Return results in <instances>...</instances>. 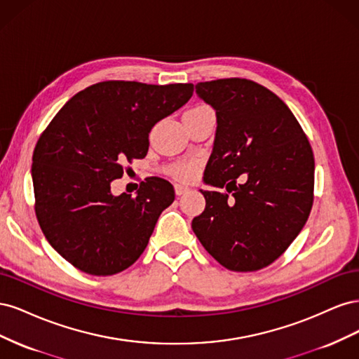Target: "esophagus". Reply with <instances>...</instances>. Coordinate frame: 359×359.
<instances>
[{"instance_id":"34e87169","label":"esophagus","mask_w":359,"mask_h":359,"mask_svg":"<svg viewBox=\"0 0 359 359\" xmlns=\"http://www.w3.org/2000/svg\"><path fill=\"white\" fill-rule=\"evenodd\" d=\"M187 191H189V187H187V186H184V184H175V193H177V196H181V194L187 193Z\"/></svg>"}]
</instances>
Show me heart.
<instances>
[{"instance_id": "heart-1", "label": "heart", "mask_w": 359, "mask_h": 359, "mask_svg": "<svg viewBox=\"0 0 359 359\" xmlns=\"http://www.w3.org/2000/svg\"><path fill=\"white\" fill-rule=\"evenodd\" d=\"M201 111H210V107L208 106H196V107H193V109H190L189 112H201ZM196 170H198V165L194 161H181L170 168L172 175L175 178H180V180L193 178Z\"/></svg>"}]
</instances>
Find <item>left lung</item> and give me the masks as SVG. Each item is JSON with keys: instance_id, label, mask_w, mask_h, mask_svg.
Returning <instances> with one entry per match:
<instances>
[{"instance_id": "obj_1", "label": "left lung", "mask_w": 359, "mask_h": 359, "mask_svg": "<svg viewBox=\"0 0 359 359\" xmlns=\"http://www.w3.org/2000/svg\"><path fill=\"white\" fill-rule=\"evenodd\" d=\"M196 93L217 115L203 182L226 191L201 190L205 211L191 229L224 268L262 269L286 252L310 215V142L286 103L253 81L199 82Z\"/></svg>"}]
</instances>
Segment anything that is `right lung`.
<instances>
[{
    "mask_svg": "<svg viewBox=\"0 0 359 359\" xmlns=\"http://www.w3.org/2000/svg\"><path fill=\"white\" fill-rule=\"evenodd\" d=\"M191 95L193 83L99 82L73 95L41 133L31 168L36 215L74 268L114 276L144 253L175 199L172 184L149 178L132 198L114 196L111 182L123 177L126 161L147 156L151 128Z\"/></svg>",
    "mask_w": 359,
    "mask_h": 359,
    "instance_id": "1",
    "label": "right lung"
}]
</instances>
